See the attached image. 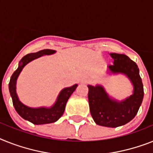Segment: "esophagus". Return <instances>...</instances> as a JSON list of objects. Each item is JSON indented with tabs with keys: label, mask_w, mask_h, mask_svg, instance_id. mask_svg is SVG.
<instances>
[{
	"label": "esophagus",
	"mask_w": 153,
	"mask_h": 153,
	"mask_svg": "<svg viewBox=\"0 0 153 153\" xmlns=\"http://www.w3.org/2000/svg\"><path fill=\"white\" fill-rule=\"evenodd\" d=\"M88 80V78L87 77H83V79H82V82H86Z\"/></svg>",
	"instance_id": "obj_1"
}]
</instances>
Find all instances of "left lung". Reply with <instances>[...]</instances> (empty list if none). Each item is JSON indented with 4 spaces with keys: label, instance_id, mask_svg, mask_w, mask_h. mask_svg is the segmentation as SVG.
<instances>
[{
    "label": "left lung",
    "instance_id": "obj_1",
    "mask_svg": "<svg viewBox=\"0 0 153 153\" xmlns=\"http://www.w3.org/2000/svg\"><path fill=\"white\" fill-rule=\"evenodd\" d=\"M113 65L108 67L113 74H123L133 84V94L125 100L117 101L108 96L101 85H88V102L91 114L98 125L117 127L134 118L144 97L143 84L137 64L123 54L110 53Z\"/></svg>",
    "mask_w": 153,
    "mask_h": 153
}]
</instances>
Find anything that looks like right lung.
<instances>
[{
  "mask_svg": "<svg viewBox=\"0 0 153 153\" xmlns=\"http://www.w3.org/2000/svg\"><path fill=\"white\" fill-rule=\"evenodd\" d=\"M55 53V50L51 49H45L41 50L36 53H30L25 55L19 63V67L14 72L10 79L8 88H9L10 94L12 98L13 105L16 108V112L19 113L20 117L23 119L30 121L33 124H46V123H54L57 121L62 116L65 111V105L70 95L74 93V91L77 87V84H74L72 87L65 88L61 91L59 96L57 98L55 103L51 108H45V107H40V108H30L26 106L22 102H20L18 98L16 93V80L22 70L23 67L30 62L34 59L40 58L43 55H52Z\"/></svg>",
  "mask_w": 153,
  "mask_h": 153,
  "instance_id": "add662e5",
  "label": "right lung"
}]
</instances>
